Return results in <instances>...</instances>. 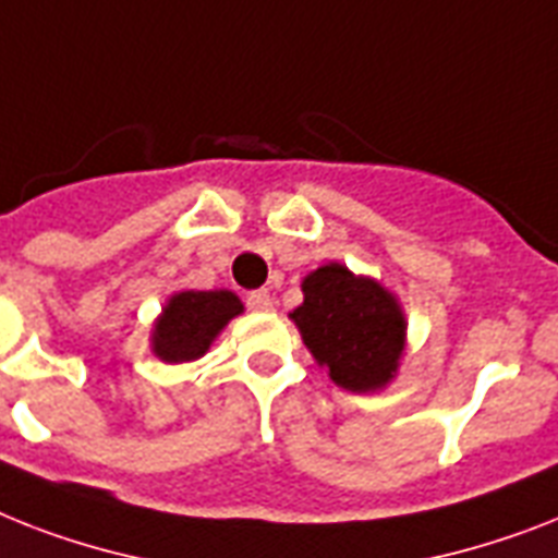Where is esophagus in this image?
Instances as JSON below:
<instances>
[{
	"mask_svg": "<svg viewBox=\"0 0 558 558\" xmlns=\"http://www.w3.org/2000/svg\"><path fill=\"white\" fill-rule=\"evenodd\" d=\"M246 306L255 312H269L271 310V294L266 289H255L246 294Z\"/></svg>",
	"mask_w": 558,
	"mask_h": 558,
	"instance_id": "34e87169",
	"label": "esophagus"
}]
</instances>
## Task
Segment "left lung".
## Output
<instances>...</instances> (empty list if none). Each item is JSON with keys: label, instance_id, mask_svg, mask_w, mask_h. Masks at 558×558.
<instances>
[{"label": "left lung", "instance_id": "1", "mask_svg": "<svg viewBox=\"0 0 558 558\" xmlns=\"http://www.w3.org/2000/svg\"><path fill=\"white\" fill-rule=\"evenodd\" d=\"M320 366L338 387L369 392L392 378L404 352V315L381 283L329 264L303 280V303L292 312Z\"/></svg>", "mask_w": 558, "mask_h": 558}]
</instances>
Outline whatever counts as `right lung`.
Listing matches in <instances>:
<instances>
[{
	"label": "right lung",
	"instance_id": "add662e5",
	"mask_svg": "<svg viewBox=\"0 0 558 558\" xmlns=\"http://www.w3.org/2000/svg\"><path fill=\"white\" fill-rule=\"evenodd\" d=\"M240 312H243V303L232 292L174 294L166 303L162 318L154 326V352L169 364L194 361L211 347L217 332Z\"/></svg>",
	"mask_w": 558,
	"mask_h": 558
}]
</instances>
